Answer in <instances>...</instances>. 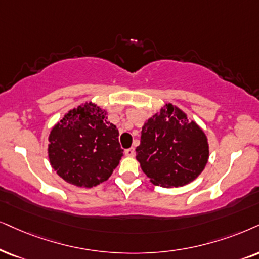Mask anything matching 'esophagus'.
<instances>
[{
	"mask_svg": "<svg viewBox=\"0 0 259 259\" xmlns=\"http://www.w3.org/2000/svg\"><path fill=\"white\" fill-rule=\"evenodd\" d=\"M125 155L126 156H134L135 155V148H134V147H132V148H127V149H125Z\"/></svg>",
	"mask_w": 259,
	"mask_h": 259,
	"instance_id": "esophagus-1",
	"label": "esophagus"
}]
</instances>
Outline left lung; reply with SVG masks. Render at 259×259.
<instances>
[{
    "mask_svg": "<svg viewBox=\"0 0 259 259\" xmlns=\"http://www.w3.org/2000/svg\"><path fill=\"white\" fill-rule=\"evenodd\" d=\"M209 158L207 136L186 114L166 104L145 123L136 159L155 185L178 188L195 181Z\"/></svg>",
    "mask_w": 259,
    "mask_h": 259,
    "instance_id": "8db88e82",
    "label": "left lung"
}]
</instances>
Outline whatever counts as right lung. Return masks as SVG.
Segmentation results:
<instances>
[{"label": "right lung", "mask_w": 259, "mask_h": 259, "mask_svg": "<svg viewBox=\"0 0 259 259\" xmlns=\"http://www.w3.org/2000/svg\"><path fill=\"white\" fill-rule=\"evenodd\" d=\"M118 129L106 111L86 103L68 112L52 127L49 159L67 183L92 188L107 181L118 166L123 149Z\"/></svg>", "instance_id": "right-lung-1"}]
</instances>
